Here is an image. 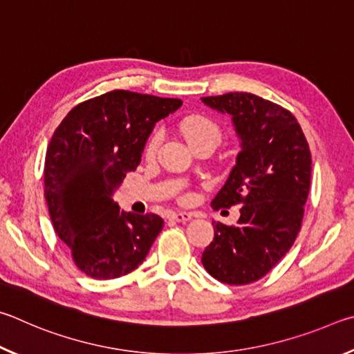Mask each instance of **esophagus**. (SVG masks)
I'll return each instance as SVG.
<instances>
[{
    "label": "esophagus",
    "instance_id": "obj_1",
    "mask_svg": "<svg viewBox=\"0 0 354 354\" xmlns=\"http://www.w3.org/2000/svg\"><path fill=\"white\" fill-rule=\"evenodd\" d=\"M196 214L193 213H172L171 218L176 221V222H188L194 218Z\"/></svg>",
    "mask_w": 354,
    "mask_h": 354
}]
</instances>
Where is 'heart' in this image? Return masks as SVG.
<instances>
[{"mask_svg":"<svg viewBox=\"0 0 354 354\" xmlns=\"http://www.w3.org/2000/svg\"><path fill=\"white\" fill-rule=\"evenodd\" d=\"M180 130L185 136V140L188 141V145L196 149L201 146H212L218 147L219 142L222 141V130L213 120H209L207 116H188L180 122ZM161 135L155 132L151 138L147 140V145L145 149V155L147 160H152L160 147Z\"/></svg>","mask_w":354,"mask_h":354,"instance_id":"obj_1","label":"heart"}]
</instances>
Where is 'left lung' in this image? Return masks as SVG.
Masks as SVG:
<instances>
[{
    "instance_id": "left-lung-1",
    "label": "left lung",
    "mask_w": 354,
    "mask_h": 354,
    "mask_svg": "<svg viewBox=\"0 0 354 354\" xmlns=\"http://www.w3.org/2000/svg\"><path fill=\"white\" fill-rule=\"evenodd\" d=\"M232 118L241 152L214 209L241 205L236 227L213 221L214 239L202 253L209 275L227 284L263 278L292 247L311 183V152L289 110L252 93L202 97Z\"/></svg>"
}]
</instances>
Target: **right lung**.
<instances>
[{
	"instance_id": "add662e5",
	"label": "right lung",
	"mask_w": 354,
	"mask_h": 354,
	"mask_svg": "<svg viewBox=\"0 0 354 354\" xmlns=\"http://www.w3.org/2000/svg\"><path fill=\"white\" fill-rule=\"evenodd\" d=\"M180 105V99L115 90L76 105L55 129L45 197L55 233L85 275L111 280L147 257L163 219L121 212L113 194L140 165L155 124Z\"/></svg>"
}]
</instances>
